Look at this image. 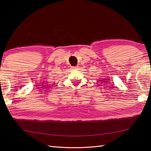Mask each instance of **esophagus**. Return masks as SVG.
I'll return each instance as SVG.
<instances>
[{
  "label": "esophagus",
  "instance_id": "obj_1",
  "mask_svg": "<svg viewBox=\"0 0 151 151\" xmlns=\"http://www.w3.org/2000/svg\"><path fill=\"white\" fill-rule=\"evenodd\" d=\"M77 68V66H72V70H76Z\"/></svg>",
  "mask_w": 151,
  "mask_h": 151
}]
</instances>
